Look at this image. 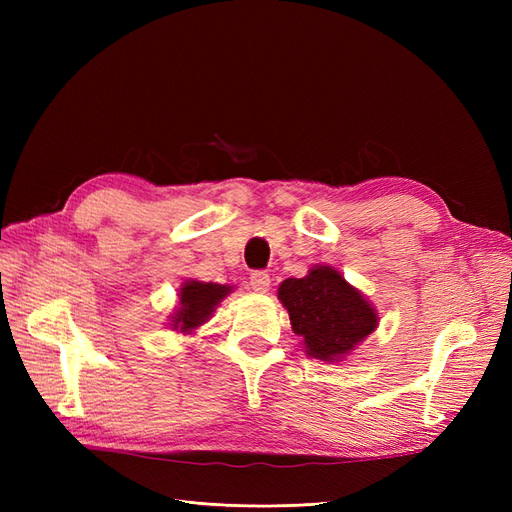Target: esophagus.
Instances as JSON below:
<instances>
[{
    "instance_id": "obj_1",
    "label": "esophagus",
    "mask_w": 512,
    "mask_h": 512,
    "mask_svg": "<svg viewBox=\"0 0 512 512\" xmlns=\"http://www.w3.org/2000/svg\"><path fill=\"white\" fill-rule=\"evenodd\" d=\"M250 286L256 292H267L271 286V275L267 271H252L250 273Z\"/></svg>"
}]
</instances>
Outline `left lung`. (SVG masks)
<instances>
[{"label":"left lung","mask_w":512,"mask_h":512,"mask_svg":"<svg viewBox=\"0 0 512 512\" xmlns=\"http://www.w3.org/2000/svg\"><path fill=\"white\" fill-rule=\"evenodd\" d=\"M277 297L288 309L292 331L305 339V352L320 361L348 354L378 324L374 307L331 267L284 280Z\"/></svg>","instance_id":"left-lung-1"}]
</instances>
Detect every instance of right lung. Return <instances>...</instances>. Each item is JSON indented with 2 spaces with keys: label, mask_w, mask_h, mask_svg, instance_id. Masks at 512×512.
I'll use <instances>...</instances> for the list:
<instances>
[{
  "label": "right lung",
  "mask_w": 512,
  "mask_h": 512,
  "mask_svg": "<svg viewBox=\"0 0 512 512\" xmlns=\"http://www.w3.org/2000/svg\"><path fill=\"white\" fill-rule=\"evenodd\" d=\"M230 292L228 286L220 284H203V282H185L179 294V312L175 314L173 327L185 331L196 329L203 324L213 307L218 305L226 294Z\"/></svg>",
  "instance_id": "obj_1"
}]
</instances>
